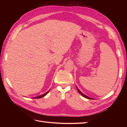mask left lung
I'll return each instance as SVG.
<instances>
[{"label": "left lung", "instance_id": "obj_1", "mask_svg": "<svg viewBox=\"0 0 127 127\" xmlns=\"http://www.w3.org/2000/svg\"><path fill=\"white\" fill-rule=\"evenodd\" d=\"M77 87V91H78V92L79 93H80V94H81L83 96H84V97H85V98H88V99H93V98H90V97H88V96H86L85 95H84L83 93H82L81 92H80V91L78 89V88H77V87Z\"/></svg>", "mask_w": 127, "mask_h": 127}]
</instances>
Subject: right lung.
Here are the masks:
<instances>
[{
	"mask_svg": "<svg viewBox=\"0 0 127 127\" xmlns=\"http://www.w3.org/2000/svg\"><path fill=\"white\" fill-rule=\"evenodd\" d=\"M50 90L48 91L47 92V93H45V94H42V95H40V96H36V97H34V98H41V97H43V96H45L46 95H47V94L49 93Z\"/></svg>",
	"mask_w": 127,
	"mask_h": 127,
	"instance_id": "1",
	"label": "right lung"
}]
</instances>
